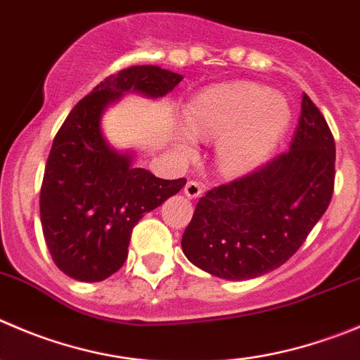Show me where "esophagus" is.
<instances>
[{
	"label": "esophagus",
	"mask_w": 360,
	"mask_h": 360,
	"mask_svg": "<svg viewBox=\"0 0 360 360\" xmlns=\"http://www.w3.org/2000/svg\"><path fill=\"white\" fill-rule=\"evenodd\" d=\"M201 193H203V189H201V186L198 182H187L186 187H184V194L189 200H196V198L201 196Z\"/></svg>",
	"instance_id": "34e87169"
}]
</instances>
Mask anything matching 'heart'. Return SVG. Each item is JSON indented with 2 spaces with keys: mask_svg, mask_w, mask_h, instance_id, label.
Listing matches in <instances>:
<instances>
[{
  "mask_svg": "<svg viewBox=\"0 0 360 360\" xmlns=\"http://www.w3.org/2000/svg\"><path fill=\"white\" fill-rule=\"evenodd\" d=\"M184 122L198 138H217L215 157L228 174L262 167L276 152L292 122L283 95L258 84H229L205 90L184 108ZM180 148L194 150V139L182 134Z\"/></svg>",
  "mask_w": 360,
  "mask_h": 360,
  "instance_id": "b5f03b06",
  "label": "heart"
}]
</instances>
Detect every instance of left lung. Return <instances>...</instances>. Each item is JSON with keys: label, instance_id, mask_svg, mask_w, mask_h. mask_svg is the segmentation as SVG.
Masks as SVG:
<instances>
[{"label": "left lung", "instance_id": "8db88e82", "mask_svg": "<svg viewBox=\"0 0 360 360\" xmlns=\"http://www.w3.org/2000/svg\"><path fill=\"white\" fill-rule=\"evenodd\" d=\"M336 146L306 94L290 150L245 176L208 191L184 231L182 251L228 281L265 276L288 262L330 203Z\"/></svg>", "mask_w": 360, "mask_h": 360}]
</instances>
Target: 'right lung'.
<instances>
[{
    "instance_id": "obj_1",
    "label": "right lung",
    "mask_w": 360,
    "mask_h": 360,
    "mask_svg": "<svg viewBox=\"0 0 360 360\" xmlns=\"http://www.w3.org/2000/svg\"><path fill=\"white\" fill-rule=\"evenodd\" d=\"M184 77L136 65L105 77L74 105L53 141L42 191L44 238L58 269L83 283L108 279L127 259L132 228L186 186L136 166V150H118L102 131L105 109L127 94L164 97Z\"/></svg>"
}]
</instances>
